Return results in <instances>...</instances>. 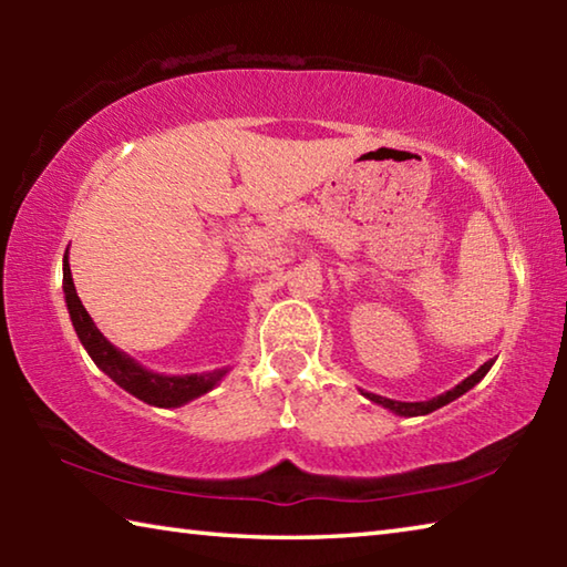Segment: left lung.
Instances as JSON below:
<instances>
[{"instance_id": "left-lung-1", "label": "left lung", "mask_w": 567, "mask_h": 567, "mask_svg": "<svg viewBox=\"0 0 567 567\" xmlns=\"http://www.w3.org/2000/svg\"><path fill=\"white\" fill-rule=\"evenodd\" d=\"M493 362H495V360H487L485 364H480V368L473 372V375L465 378L463 382H460V385H455L453 390H447V392H443V395H437V398H433V400H425V402H400V400H390V398L372 395V392H362V395L368 398V400H372V402H378V405H382V408L392 410V412H395V415H402V417L427 415V412H433V410H437V408L447 405V402H453V400H457L460 395H465V392H467L470 388H475L477 382L487 375V370L493 368Z\"/></svg>"}]
</instances>
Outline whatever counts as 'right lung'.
Masks as SVG:
<instances>
[{"instance_id": "right-lung-1", "label": "right lung", "mask_w": 567, "mask_h": 567, "mask_svg": "<svg viewBox=\"0 0 567 567\" xmlns=\"http://www.w3.org/2000/svg\"><path fill=\"white\" fill-rule=\"evenodd\" d=\"M62 270H64V280H62L64 300H66V310H70V320L74 324L76 338H80L84 350L90 352V358L104 372V375H110L122 390H127L130 395L140 398L142 402H147V405H155V408H179L189 400L205 395V392L213 390L217 382L227 375V368H219L213 372H199V375H162V372H152L147 368H142V364L134 362L130 354H124L122 350L114 348V344L97 330V324L92 322L90 312L84 310L82 300L76 297L66 255H64Z\"/></svg>"}]
</instances>
